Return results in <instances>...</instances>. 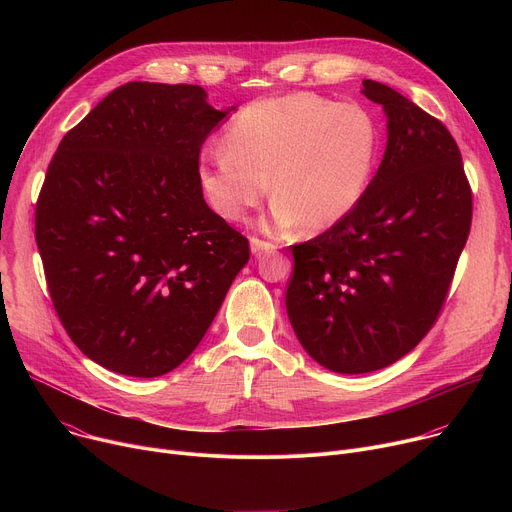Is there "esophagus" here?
Returning <instances> with one entry per match:
<instances>
[{
    "label": "esophagus",
    "mask_w": 512,
    "mask_h": 512,
    "mask_svg": "<svg viewBox=\"0 0 512 512\" xmlns=\"http://www.w3.org/2000/svg\"><path fill=\"white\" fill-rule=\"evenodd\" d=\"M273 249H277L275 243L259 239V237H251V251H253V255H263V253H269Z\"/></svg>",
    "instance_id": "1"
}]
</instances>
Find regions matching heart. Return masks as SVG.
<instances>
[{
  "label": "heart",
  "instance_id": "b5f03b06",
  "mask_svg": "<svg viewBox=\"0 0 512 512\" xmlns=\"http://www.w3.org/2000/svg\"><path fill=\"white\" fill-rule=\"evenodd\" d=\"M223 145L208 150L198 168L214 212L241 221L267 196L271 178L273 223L320 233L340 223L367 190L379 131L360 105L289 93L243 107Z\"/></svg>",
  "mask_w": 512,
  "mask_h": 512
}]
</instances>
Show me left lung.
Segmentation results:
<instances>
[{
	"label": "left lung",
	"instance_id": "left-lung-1",
	"mask_svg": "<svg viewBox=\"0 0 512 512\" xmlns=\"http://www.w3.org/2000/svg\"><path fill=\"white\" fill-rule=\"evenodd\" d=\"M387 150L358 204L294 245L285 308L322 367L360 375L411 352L440 316L472 225V188L448 127L375 81Z\"/></svg>",
	"mask_w": 512,
	"mask_h": 512
}]
</instances>
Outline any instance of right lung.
I'll return each instance as SVG.
<instances>
[{
  "label": "right lung",
  "mask_w": 512,
  "mask_h": 512,
  "mask_svg": "<svg viewBox=\"0 0 512 512\" xmlns=\"http://www.w3.org/2000/svg\"><path fill=\"white\" fill-rule=\"evenodd\" d=\"M229 111L198 85L127 83L48 164L36 243L50 298L70 340L113 373L174 371L249 261L198 180L202 143Z\"/></svg>",
  "instance_id": "obj_1"
}]
</instances>
